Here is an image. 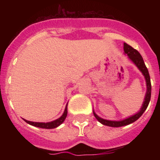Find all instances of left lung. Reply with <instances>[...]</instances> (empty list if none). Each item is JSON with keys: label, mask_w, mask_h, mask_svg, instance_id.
<instances>
[{"label": "left lung", "mask_w": 160, "mask_h": 160, "mask_svg": "<svg viewBox=\"0 0 160 160\" xmlns=\"http://www.w3.org/2000/svg\"><path fill=\"white\" fill-rule=\"evenodd\" d=\"M123 49L125 53L128 54L129 58L136 65L137 67L139 69V70L142 72V74L145 77V79H146L147 82V88H148V90H147L145 99H144L143 103H142V108H141L140 111L137 113V114H135V115L129 117V118H126L124 120H122V121H110V120L103 119V118H101L100 117L98 116L97 114L94 112V117L97 118L98 122H100L103 125L108 126V127H112V128H119V127H122V126L128 125V124L132 123L135 121H136L137 119H138L141 117V115L143 114L144 111H146V109L148 108V104H149L150 100H151V95H152V84H151V78H150L149 72H148V68H147L146 65L144 63L143 59H142L141 54L138 53V50H136V49H135L133 47H131V46L128 45L127 43H124Z\"/></svg>", "instance_id": "left-lung-1"}]
</instances>
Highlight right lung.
Returning a JSON list of instances; mask_svg holds the SVG:
<instances>
[{
  "mask_svg": "<svg viewBox=\"0 0 160 160\" xmlns=\"http://www.w3.org/2000/svg\"><path fill=\"white\" fill-rule=\"evenodd\" d=\"M66 116H67V105H66V109H65V111L63 113V114L58 119L54 120L53 122H30V121H28V120H25V122L27 123L30 124L32 126H34V127H37V128H44V129H53V128H57L59 125L62 123L64 122V120L66 119Z\"/></svg>",
  "mask_w": 160,
  "mask_h": 160,
  "instance_id": "right-lung-1",
  "label": "right lung"
}]
</instances>
